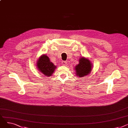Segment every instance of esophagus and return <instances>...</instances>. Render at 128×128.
<instances>
[{
	"label": "esophagus",
	"instance_id": "esophagus-1",
	"mask_svg": "<svg viewBox=\"0 0 128 128\" xmlns=\"http://www.w3.org/2000/svg\"><path fill=\"white\" fill-rule=\"evenodd\" d=\"M62 64H63V65H67L66 62H65V61H63V62H62Z\"/></svg>",
	"mask_w": 128,
	"mask_h": 128
}]
</instances>
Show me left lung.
Returning <instances> with one entry per match:
<instances>
[{"label":"left lung","instance_id":"1","mask_svg":"<svg viewBox=\"0 0 128 128\" xmlns=\"http://www.w3.org/2000/svg\"><path fill=\"white\" fill-rule=\"evenodd\" d=\"M92 68V64L90 60L84 57L79 58V63L75 67V74L79 77H83L90 74Z\"/></svg>","mask_w":128,"mask_h":128}]
</instances>
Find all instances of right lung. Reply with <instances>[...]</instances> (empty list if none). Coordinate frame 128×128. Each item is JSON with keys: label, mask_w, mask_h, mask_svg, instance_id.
<instances>
[{"label": "right lung", "mask_w": 128, "mask_h": 128, "mask_svg": "<svg viewBox=\"0 0 128 128\" xmlns=\"http://www.w3.org/2000/svg\"><path fill=\"white\" fill-rule=\"evenodd\" d=\"M36 64L40 73L47 77L51 76L56 68V66L50 61L49 58L44 54L38 58Z\"/></svg>", "instance_id": "obj_1"}]
</instances>
